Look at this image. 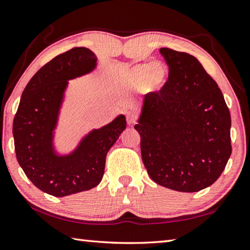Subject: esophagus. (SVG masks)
Wrapping results in <instances>:
<instances>
[{"label":"esophagus","instance_id":"obj_1","mask_svg":"<svg viewBox=\"0 0 250 250\" xmlns=\"http://www.w3.org/2000/svg\"><path fill=\"white\" fill-rule=\"evenodd\" d=\"M126 121H128V125H132L137 122V117H135L133 113H129V115L126 116Z\"/></svg>","mask_w":250,"mask_h":250}]
</instances>
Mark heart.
Listing matches in <instances>:
<instances>
[{
    "label": "heart",
    "instance_id": "b5f03b06",
    "mask_svg": "<svg viewBox=\"0 0 250 250\" xmlns=\"http://www.w3.org/2000/svg\"><path fill=\"white\" fill-rule=\"evenodd\" d=\"M169 70L166 64L162 62H155L153 64H137L128 71L126 78L130 84L141 87L144 93L152 94L162 89L168 80Z\"/></svg>",
    "mask_w": 250,
    "mask_h": 250
}]
</instances>
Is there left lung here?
I'll list each match as a JSON object with an SVG mask.
<instances>
[{"instance_id":"left-lung-1","label":"left lung","mask_w":250,"mask_h":250,"mask_svg":"<svg viewBox=\"0 0 250 250\" xmlns=\"http://www.w3.org/2000/svg\"><path fill=\"white\" fill-rule=\"evenodd\" d=\"M160 51L166 84L144 97L139 125L141 155L156 184L197 192L215 183L232 153L230 115L223 94L191 54Z\"/></svg>"}]
</instances>
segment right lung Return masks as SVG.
I'll return each mask as SVG.
<instances>
[{"label": "right lung", "mask_w": 250, "mask_h": 250, "mask_svg": "<svg viewBox=\"0 0 250 250\" xmlns=\"http://www.w3.org/2000/svg\"><path fill=\"white\" fill-rule=\"evenodd\" d=\"M96 61L84 47L53 58L26 85L13 122L18 163L36 187L54 197L96 187L103 179L108 151L125 129V118L120 115L86 135L73 153L59 156L54 152L53 130L67 81L89 73Z\"/></svg>", "instance_id": "add662e5"}]
</instances>
